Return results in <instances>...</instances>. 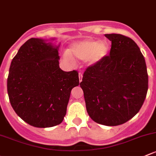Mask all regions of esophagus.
Returning a JSON list of instances; mask_svg holds the SVG:
<instances>
[{
  "instance_id": "obj_1",
  "label": "esophagus",
  "mask_w": 156,
  "mask_h": 156,
  "mask_svg": "<svg viewBox=\"0 0 156 156\" xmlns=\"http://www.w3.org/2000/svg\"><path fill=\"white\" fill-rule=\"evenodd\" d=\"M78 77H79V82H81L82 81V78H83V75L81 73L78 74Z\"/></svg>"
}]
</instances>
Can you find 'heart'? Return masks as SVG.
I'll list each match as a JSON object with an SVG mask.
<instances>
[{
  "mask_svg": "<svg viewBox=\"0 0 156 156\" xmlns=\"http://www.w3.org/2000/svg\"><path fill=\"white\" fill-rule=\"evenodd\" d=\"M109 52L110 45L107 41L86 39L70 45L68 52L63 53V58L70 61L73 57L77 60H86L88 66H93L102 61Z\"/></svg>",
  "mask_w": 156,
  "mask_h": 156,
  "instance_id": "1",
  "label": "heart"
}]
</instances>
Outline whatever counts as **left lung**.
Wrapping results in <instances>:
<instances>
[{
	"instance_id": "1",
	"label": "left lung",
	"mask_w": 156,
	"mask_h": 156,
	"mask_svg": "<svg viewBox=\"0 0 156 156\" xmlns=\"http://www.w3.org/2000/svg\"><path fill=\"white\" fill-rule=\"evenodd\" d=\"M111 42L110 55L90 66L80 86L87 111L101 125L123 124L134 117L148 90L145 59L137 44L121 34H105Z\"/></svg>"
}]
</instances>
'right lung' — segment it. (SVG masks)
I'll list each match as a JSON object with an SVG mask.
<instances>
[{
  "mask_svg": "<svg viewBox=\"0 0 156 156\" xmlns=\"http://www.w3.org/2000/svg\"><path fill=\"white\" fill-rule=\"evenodd\" d=\"M48 39L31 38L11 62L7 93L15 112L29 125L52 127L61 123L73 87L79 85L76 71L59 66L58 51Z\"/></svg>",
  "mask_w": 156,
  "mask_h": 156,
  "instance_id": "right-lung-1",
  "label": "right lung"
}]
</instances>
